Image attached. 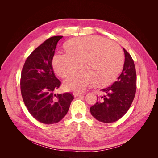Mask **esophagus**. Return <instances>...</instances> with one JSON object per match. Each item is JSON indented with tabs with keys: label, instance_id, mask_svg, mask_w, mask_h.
<instances>
[{
	"label": "esophagus",
	"instance_id": "esophagus-1",
	"mask_svg": "<svg viewBox=\"0 0 158 158\" xmlns=\"http://www.w3.org/2000/svg\"><path fill=\"white\" fill-rule=\"evenodd\" d=\"M84 94H81V93H74L73 95L74 97H77V96H80V95H83Z\"/></svg>",
	"mask_w": 158,
	"mask_h": 158
}]
</instances>
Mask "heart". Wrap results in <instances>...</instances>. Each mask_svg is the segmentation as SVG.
I'll list each match as a JSON object with an SVG mask.
<instances>
[{
  "instance_id": "b5f03b06",
  "label": "heart",
  "mask_w": 158,
  "mask_h": 158,
  "mask_svg": "<svg viewBox=\"0 0 158 158\" xmlns=\"http://www.w3.org/2000/svg\"><path fill=\"white\" fill-rule=\"evenodd\" d=\"M65 49L66 52H57L52 59L55 73L66 78L80 66L82 69L65 80L66 90L82 92L94 82L106 85L121 69L123 54L121 47L105 38L95 35L73 38L66 43Z\"/></svg>"
}]
</instances>
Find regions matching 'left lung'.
I'll return each mask as SVG.
<instances>
[{
	"instance_id": "obj_1",
	"label": "left lung",
	"mask_w": 158,
	"mask_h": 158,
	"mask_svg": "<svg viewBox=\"0 0 158 158\" xmlns=\"http://www.w3.org/2000/svg\"><path fill=\"white\" fill-rule=\"evenodd\" d=\"M125 63L121 74L111 85L101 89L103 95L90 107L92 115L100 122L109 123L118 121L130 108L136 89V74L134 61L123 48Z\"/></svg>"
}]
</instances>
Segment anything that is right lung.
Instances as JSON below:
<instances>
[{"instance_id":"obj_1","label":"right lung","mask_w":158,"mask_h":158,"mask_svg":"<svg viewBox=\"0 0 158 158\" xmlns=\"http://www.w3.org/2000/svg\"><path fill=\"white\" fill-rule=\"evenodd\" d=\"M63 36L49 38L33 51L22 69L20 88L28 111L36 120L51 125L61 121L74 99L69 93L56 94L60 82L55 76L52 60Z\"/></svg>"}]
</instances>
